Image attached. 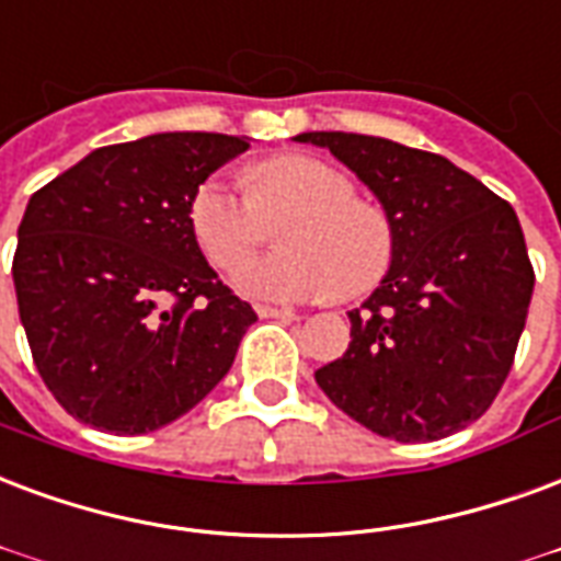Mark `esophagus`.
<instances>
[{
    "label": "esophagus",
    "instance_id": "obj_1",
    "mask_svg": "<svg viewBox=\"0 0 561 561\" xmlns=\"http://www.w3.org/2000/svg\"><path fill=\"white\" fill-rule=\"evenodd\" d=\"M255 312L261 318H276V321H297V312L294 309H285V306H259Z\"/></svg>",
    "mask_w": 561,
    "mask_h": 561
}]
</instances>
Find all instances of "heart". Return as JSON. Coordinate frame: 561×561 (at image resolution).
Here are the masks:
<instances>
[{
    "mask_svg": "<svg viewBox=\"0 0 561 561\" xmlns=\"http://www.w3.org/2000/svg\"><path fill=\"white\" fill-rule=\"evenodd\" d=\"M252 196L226 175H210L190 198V231L207 264L234 270L267 234V219L294 210L279 234L282 255L249 261L234 288L243 297L300 302L342 294L363 297L396 261V222L356 196L354 178L312 153H279L249 172Z\"/></svg>",
    "mask_w": 561,
    "mask_h": 561,
    "instance_id": "obj_1",
    "label": "heart"
}]
</instances>
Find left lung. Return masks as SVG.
<instances>
[{
  "label": "left lung",
  "mask_w": 561,
  "mask_h": 561,
  "mask_svg": "<svg viewBox=\"0 0 561 561\" xmlns=\"http://www.w3.org/2000/svg\"><path fill=\"white\" fill-rule=\"evenodd\" d=\"M330 148L396 222V261L347 314L342 359L314 371L335 408L380 437L431 443L488 413L512 371L535 270L514 207L446 157L359 133Z\"/></svg>",
  "instance_id": "1"
}]
</instances>
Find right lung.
Instances as JSON below:
<instances>
[{
  "instance_id": "1",
  "label": "right lung",
  "mask_w": 561,
  "mask_h": 561,
  "mask_svg": "<svg viewBox=\"0 0 561 561\" xmlns=\"http://www.w3.org/2000/svg\"><path fill=\"white\" fill-rule=\"evenodd\" d=\"M249 148L222 133L106 145L28 198L16 228V306L37 375L110 434L157 431L228 375L259 314L217 279L190 198Z\"/></svg>"
}]
</instances>
